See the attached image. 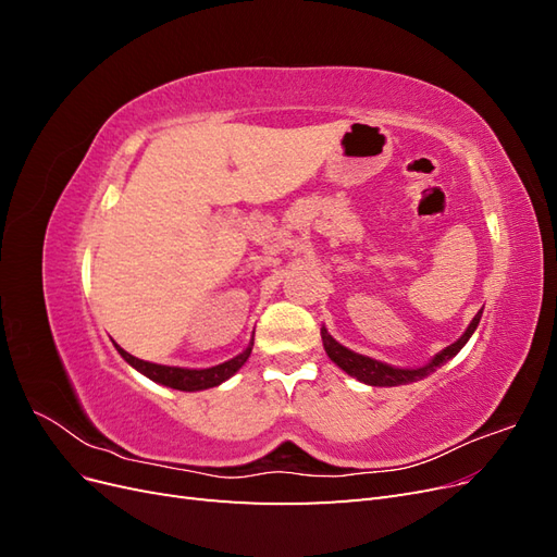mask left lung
Here are the masks:
<instances>
[{
	"mask_svg": "<svg viewBox=\"0 0 557 557\" xmlns=\"http://www.w3.org/2000/svg\"><path fill=\"white\" fill-rule=\"evenodd\" d=\"M481 313H483V309L474 315V320H471L469 327L465 330V334L460 336L458 342L436 352V356H434L428 364L413 367V369L393 367V364H385V362H381V360L360 356V352L350 350V348H346V346H342L339 342H336L334 336H332L325 327H320V336H323V346H325L327 358H330L336 367H342L348 376L358 379V381H362V383H367V385L393 387V385H407V383L425 379V376H430L432 372H436V369H440L442 364H446L450 358L458 356V352L462 350V346L469 342V336L476 332V327H479V323H481Z\"/></svg>",
	"mask_w": 557,
	"mask_h": 557,
	"instance_id": "1",
	"label": "left lung"
}]
</instances>
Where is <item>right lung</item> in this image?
Instances as JSON below:
<instances>
[{"mask_svg": "<svg viewBox=\"0 0 557 557\" xmlns=\"http://www.w3.org/2000/svg\"><path fill=\"white\" fill-rule=\"evenodd\" d=\"M115 350L121 352L123 360L141 372L144 376H148L150 381H156L160 385L174 387V391H183V393H197V391H207V387H215L225 383L227 379H232L234 374L239 372L244 367V362L248 360L250 350H252V339L246 346V350H242L237 358H232L227 362H221L215 367H207V369H188V367H166V364H156V362H146L129 356L127 350H123L121 346L115 344Z\"/></svg>", "mask_w": 557, "mask_h": 557, "instance_id": "right-lung-1", "label": "right lung"}]
</instances>
